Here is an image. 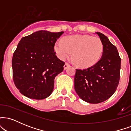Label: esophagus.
<instances>
[{"label":"esophagus","mask_w":131,"mask_h":131,"mask_svg":"<svg viewBox=\"0 0 131 131\" xmlns=\"http://www.w3.org/2000/svg\"><path fill=\"white\" fill-rule=\"evenodd\" d=\"M67 67H68V64L66 63L65 64H64V70L67 69Z\"/></svg>","instance_id":"34e87169"}]
</instances>
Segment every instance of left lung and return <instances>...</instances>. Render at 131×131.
I'll return each instance as SVG.
<instances>
[{"label":"left lung","instance_id":"left-lung-1","mask_svg":"<svg viewBox=\"0 0 131 131\" xmlns=\"http://www.w3.org/2000/svg\"><path fill=\"white\" fill-rule=\"evenodd\" d=\"M63 33L39 31L19 42L13 55V78L23 95L42 100L52 93L54 79L63 71L64 64L54 50Z\"/></svg>","mask_w":131,"mask_h":131}]
</instances>
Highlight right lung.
I'll return each mask as SVG.
<instances>
[{
	"label": "right lung",
	"mask_w": 131,
	"mask_h": 131,
	"mask_svg": "<svg viewBox=\"0 0 131 131\" xmlns=\"http://www.w3.org/2000/svg\"><path fill=\"white\" fill-rule=\"evenodd\" d=\"M97 36L82 40L84 48L78 55L81 67L76 70L74 89L79 97L90 103H99L110 98L120 78L121 58L108 37L100 32ZM103 46L102 56L98 49Z\"/></svg>",
	"instance_id": "add662e5"
}]
</instances>
